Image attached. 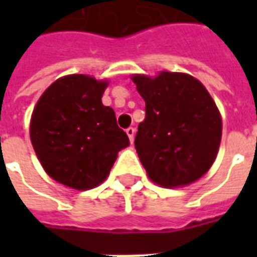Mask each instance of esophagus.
<instances>
[{
    "label": "esophagus",
    "instance_id": "34e87169",
    "mask_svg": "<svg viewBox=\"0 0 257 257\" xmlns=\"http://www.w3.org/2000/svg\"><path fill=\"white\" fill-rule=\"evenodd\" d=\"M135 132H136V129L132 128V126H129V128L126 129V135H128V138H129V140H131V143H132V142H134Z\"/></svg>",
    "mask_w": 257,
    "mask_h": 257
}]
</instances>
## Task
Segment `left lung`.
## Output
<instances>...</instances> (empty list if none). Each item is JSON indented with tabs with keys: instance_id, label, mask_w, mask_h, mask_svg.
Segmentation results:
<instances>
[{
	"instance_id": "left-lung-1",
	"label": "left lung",
	"mask_w": 257,
	"mask_h": 257,
	"mask_svg": "<svg viewBox=\"0 0 257 257\" xmlns=\"http://www.w3.org/2000/svg\"><path fill=\"white\" fill-rule=\"evenodd\" d=\"M146 101V118L138 126L135 147L149 178L164 187L186 186L215 161L221 118L198 79L164 71L156 78L134 75Z\"/></svg>"
}]
</instances>
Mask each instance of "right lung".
<instances>
[{
    "label": "right lung",
    "instance_id": "add662e5",
    "mask_svg": "<svg viewBox=\"0 0 257 257\" xmlns=\"http://www.w3.org/2000/svg\"><path fill=\"white\" fill-rule=\"evenodd\" d=\"M106 81L73 74L48 88L33 111L30 138L38 160L56 182L88 190L100 184L129 145L111 107L103 106Z\"/></svg>",
    "mask_w": 257,
    "mask_h": 257
}]
</instances>
